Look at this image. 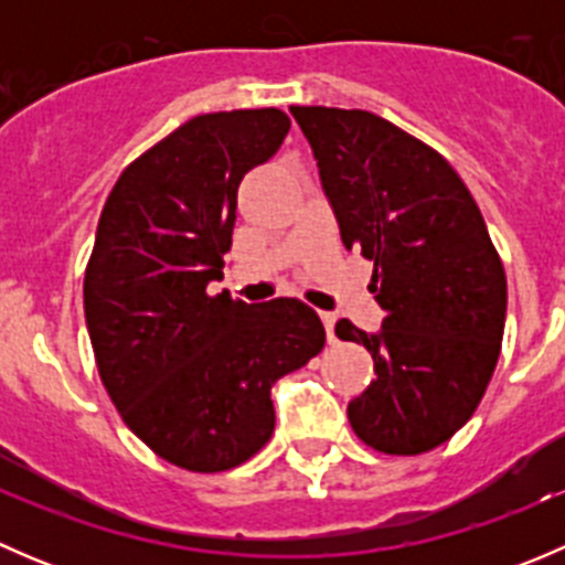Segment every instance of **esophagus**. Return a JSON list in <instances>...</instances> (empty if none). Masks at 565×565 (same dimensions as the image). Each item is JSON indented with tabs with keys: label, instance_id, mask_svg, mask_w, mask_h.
I'll return each instance as SVG.
<instances>
[{
	"label": "esophagus",
	"instance_id": "obj_1",
	"mask_svg": "<svg viewBox=\"0 0 565 565\" xmlns=\"http://www.w3.org/2000/svg\"><path fill=\"white\" fill-rule=\"evenodd\" d=\"M322 324H324V333H328V341H333L335 339V333H333V328H335V317L330 315V311H322Z\"/></svg>",
	"mask_w": 565,
	"mask_h": 565
}]
</instances>
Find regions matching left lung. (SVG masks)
<instances>
[{"mask_svg": "<svg viewBox=\"0 0 565 565\" xmlns=\"http://www.w3.org/2000/svg\"><path fill=\"white\" fill-rule=\"evenodd\" d=\"M315 150L347 248L374 262L380 333L335 322L374 358L347 407L374 451L415 457L451 440L492 380L505 328V270L451 163L361 108L289 106Z\"/></svg>", "mask_w": 565, "mask_h": 565, "instance_id": "1", "label": "left lung"}]
</instances>
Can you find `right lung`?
<instances>
[{
  "label": "right lung",
  "instance_id": "add662e5",
  "mask_svg": "<svg viewBox=\"0 0 565 565\" xmlns=\"http://www.w3.org/2000/svg\"><path fill=\"white\" fill-rule=\"evenodd\" d=\"M287 134L281 108L199 114L119 174L100 213L84 273L100 380L128 429L182 470L254 457L276 426V380L324 347L300 300L207 292L232 248L237 185Z\"/></svg>",
  "mask_w": 565,
  "mask_h": 565
}]
</instances>
